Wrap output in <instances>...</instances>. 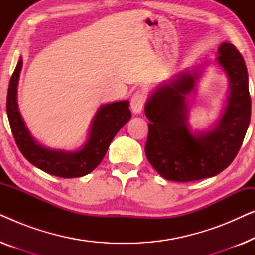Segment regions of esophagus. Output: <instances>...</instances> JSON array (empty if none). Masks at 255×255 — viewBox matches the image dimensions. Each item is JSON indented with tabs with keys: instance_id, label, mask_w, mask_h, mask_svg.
Listing matches in <instances>:
<instances>
[{
	"instance_id": "34e87169",
	"label": "esophagus",
	"mask_w": 255,
	"mask_h": 255,
	"mask_svg": "<svg viewBox=\"0 0 255 255\" xmlns=\"http://www.w3.org/2000/svg\"><path fill=\"white\" fill-rule=\"evenodd\" d=\"M144 104H145L144 94L140 93V92H137L133 96H132L131 102H130V107H131L132 113L135 114V115L140 114L142 109H144Z\"/></svg>"
}]
</instances>
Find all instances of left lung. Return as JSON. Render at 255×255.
Returning <instances> with one entry per match:
<instances>
[{"instance_id":"1","label":"left lung","mask_w":255,"mask_h":255,"mask_svg":"<svg viewBox=\"0 0 255 255\" xmlns=\"http://www.w3.org/2000/svg\"><path fill=\"white\" fill-rule=\"evenodd\" d=\"M215 64L229 79V94L221 116L211 128L191 130L187 97L196 92L205 71L197 66L155 87L145 104L148 137L145 153L163 179L189 182L223 172L236 158L251 121L249 74L239 51L222 43Z\"/></svg>"}]
</instances>
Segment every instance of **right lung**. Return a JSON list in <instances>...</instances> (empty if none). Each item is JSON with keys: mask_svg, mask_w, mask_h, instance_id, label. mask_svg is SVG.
I'll list each match as a JSON object with an SVG mask.
<instances>
[{"mask_svg": "<svg viewBox=\"0 0 255 255\" xmlns=\"http://www.w3.org/2000/svg\"><path fill=\"white\" fill-rule=\"evenodd\" d=\"M22 67L23 60L22 57H19L10 79L6 96V115L13 138L24 158L43 172L65 179L81 177L93 172L103 160L117 132L130 121L128 101H117L99 108L90 124L88 138L81 148L66 151L46 147L30 133L19 113L17 87Z\"/></svg>", "mask_w": 255, "mask_h": 255, "instance_id": "right-lung-1", "label": "right lung"}]
</instances>
